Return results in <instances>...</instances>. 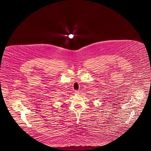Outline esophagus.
Here are the masks:
<instances>
[{
  "label": "esophagus",
  "mask_w": 151,
  "mask_h": 151,
  "mask_svg": "<svg viewBox=\"0 0 151 151\" xmlns=\"http://www.w3.org/2000/svg\"><path fill=\"white\" fill-rule=\"evenodd\" d=\"M75 93L77 94H79V91H75Z\"/></svg>",
  "instance_id": "1"
}]
</instances>
